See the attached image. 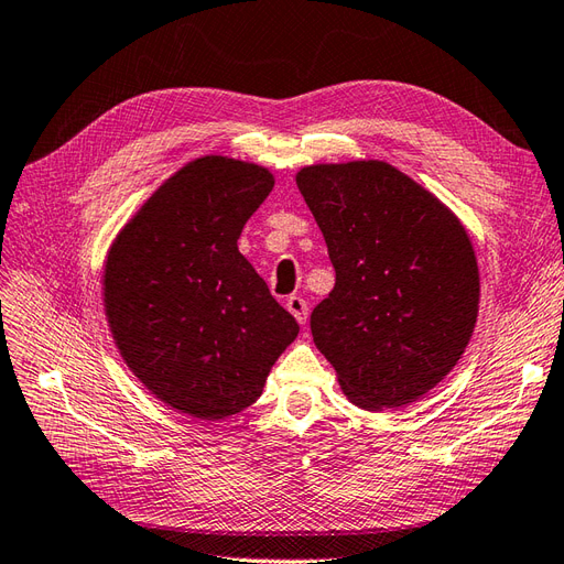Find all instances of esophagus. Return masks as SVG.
<instances>
[{
	"label": "esophagus",
	"mask_w": 564,
	"mask_h": 564,
	"mask_svg": "<svg viewBox=\"0 0 564 564\" xmlns=\"http://www.w3.org/2000/svg\"><path fill=\"white\" fill-rule=\"evenodd\" d=\"M285 307H288V312H291L295 318H297V324H307V316H310V307H307V302H304L300 295H293V297H288V302H285Z\"/></svg>",
	"instance_id": "34e87169"
}]
</instances>
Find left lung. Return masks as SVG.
Instances as JSON below:
<instances>
[{"mask_svg": "<svg viewBox=\"0 0 564 564\" xmlns=\"http://www.w3.org/2000/svg\"><path fill=\"white\" fill-rule=\"evenodd\" d=\"M295 182L335 269L310 321L316 347L351 404H411L448 376L475 330L479 271L468 231L382 160L310 165Z\"/></svg>", "mask_w": 564, "mask_h": 564, "instance_id": "left-lung-1", "label": "left lung"}]
</instances>
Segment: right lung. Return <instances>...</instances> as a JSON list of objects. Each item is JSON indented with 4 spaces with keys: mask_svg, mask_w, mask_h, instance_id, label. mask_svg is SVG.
<instances>
[{
    "mask_svg": "<svg viewBox=\"0 0 564 564\" xmlns=\"http://www.w3.org/2000/svg\"><path fill=\"white\" fill-rule=\"evenodd\" d=\"M271 188V172L254 163L191 160L108 250L104 307L124 364L198 421L254 404L300 333L236 243Z\"/></svg>",
    "mask_w": 564,
    "mask_h": 564,
    "instance_id": "obj_1",
    "label": "right lung"
}]
</instances>
